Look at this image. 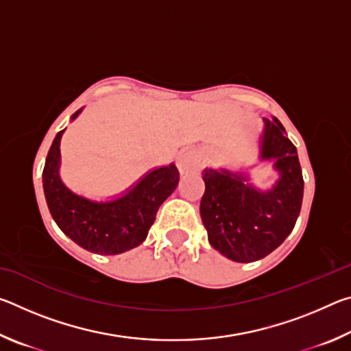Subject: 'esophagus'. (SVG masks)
<instances>
[{
  "instance_id": "esophagus-1",
  "label": "esophagus",
  "mask_w": 351,
  "mask_h": 351,
  "mask_svg": "<svg viewBox=\"0 0 351 351\" xmlns=\"http://www.w3.org/2000/svg\"><path fill=\"white\" fill-rule=\"evenodd\" d=\"M201 162H203V159H201L199 153H197V152H189V153H184L182 156L180 158V162H178V167H180V170L182 171V173H187V171L199 170Z\"/></svg>"
}]
</instances>
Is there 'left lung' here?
Listing matches in <instances>:
<instances>
[{
  "label": "left lung",
  "mask_w": 351,
  "mask_h": 351,
  "mask_svg": "<svg viewBox=\"0 0 351 351\" xmlns=\"http://www.w3.org/2000/svg\"><path fill=\"white\" fill-rule=\"evenodd\" d=\"M260 158L276 159L278 181L269 192H260L243 173L203 170L206 190L199 213L213 249L240 263L266 257L294 229L304 199V176L280 122L265 119Z\"/></svg>",
  "instance_id": "8db88e82"
}]
</instances>
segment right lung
<instances>
[{"instance_id": "add662e5", "label": "right lung", "mask_w": 351, "mask_h": 351, "mask_svg": "<svg viewBox=\"0 0 351 351\" xmlns=\"http://www.w3.org/2000/svg\"><path fill=\"white\" fill-rule=\"evenodd\" d=\"M80 111H75L73 119ZM63 132H58L52 142L43 169L46 203L57 226L74 243L94 254L116 255L139 246L147 239L159 206L178 186L180 171L175 164L150 171L125 197L93 203L74 195L58 176Z\"/></svg>"}]
</instances>
